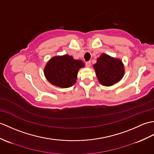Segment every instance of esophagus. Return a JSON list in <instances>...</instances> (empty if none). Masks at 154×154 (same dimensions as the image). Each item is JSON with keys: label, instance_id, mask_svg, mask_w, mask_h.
<instances>
[{"label": "esophagus", "instance_id": "34e87169", "mask_svg": "<svg viewBox=\"0 0 154 154\" xmlns=\"http://www.w3.org/2000/svg\"><path fill=\"white\" fill-rule=\"evenodd\" d=\"M85 66H87V67H90L91 66V61H88V62H87L85 63Z\"/></svg>", "mask_w": 154, "mask_h": 154}]
</instances>
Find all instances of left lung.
Segmentation results:
<instances>
[{
  "label": "left lung",
  "instance_id": "left-lung-1",
  "mask_svg": "<svg viewBox=\"0 0 154 154\" xmlns=\"http://www.w3.org/2000/svg\"><path fill=\"white\" fill-rule=\"evenodd\" d=\"M96 75L103 86H112L119 81L124 75V66L119 59L103 54L94 65Z\"/></svg>",
  "mask_w": 154,
  "mask_h": 154
}]
</instances>
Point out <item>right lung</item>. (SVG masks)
<instances>
[{
    "mask_svg": "<svg viewBox=\"0 0 154 154\" xmlns=\"http://www.w3.org/2000/svg\"><path fill=\"white\" fill-rule=\"evenodd\" d=\"M84 66L82 61L74 60L69 55L56 56L49 60L44 73L47 80L52 85L61 88H68L75 83L78 71Z\"/></svg>",
    "mask_w": 154,
    "mask_h": 154,
    "instance_id": "1",
    "label": "right lung"
}]
</instances>
